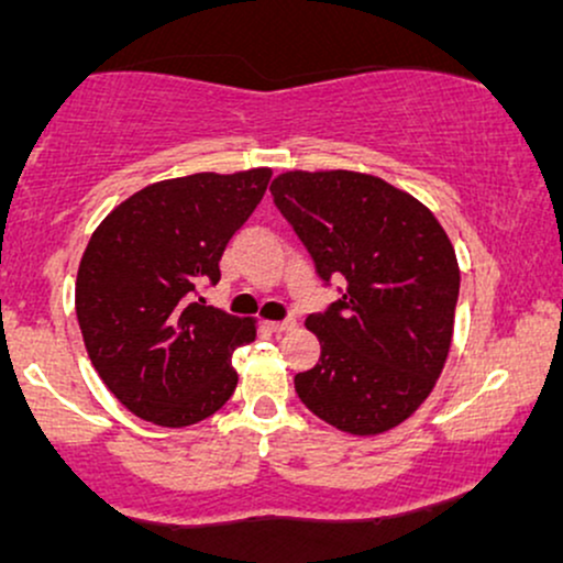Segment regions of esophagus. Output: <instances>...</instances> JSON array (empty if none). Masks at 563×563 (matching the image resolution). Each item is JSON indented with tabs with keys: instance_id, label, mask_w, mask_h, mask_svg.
Listing matches in <instances>:
<instances>
[{
	"instance_id": "obj_1",
	"label": "esophagus",
	"mask_w": 563,
	"mask_h": 563,
	"mask_svg": "<svg viewBox=\"0 0 563 563\" xmlns=\"http://www.w3.org/2000/svg\"><path fill=\"white\" fill-rule=\"evenodd\" d=\"M264 325H267L273 333H288L296 328V320H267Z\"/></svg>"
}]
</instances>
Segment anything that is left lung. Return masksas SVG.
Masks as SVG:
<instances>
[{"instance_id":"1","label":"left lung","mask_w":563,"mask_h":563,"mask_svg":"<svg viewBox=\"0 0 563 563\" xmlns=\"http://www.w3.org/2000/svg\"><path fill=\"white\" fill-rule=\"evenodd\" d=\"M280 214L341 299L309 314L320 360L296 394L320 421L354 437L394 429L426 402L448 363L461 267L429 206L363 172H283Z\"/></svg>"}]
</instances>
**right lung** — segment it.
I'll return each mask as SVG.
<instances>
[{"mask_svg":"<svg viewBox=\"0 0 563 563\" xmlns=\"http://www.w3.org/2000/svg\"><path fill=\"white\" fill-rule=\"evenodd\" d=\"M273 169L161 179L97 224L76 275V318L97 376L129 412L185 429L232 397V352L256 320L206 307L230 238L254 214Z\"/></svg>","mask_w":563,"mask_h":563,"instance_id":"right-lung-1","label":"right lung"}]
</instances>
